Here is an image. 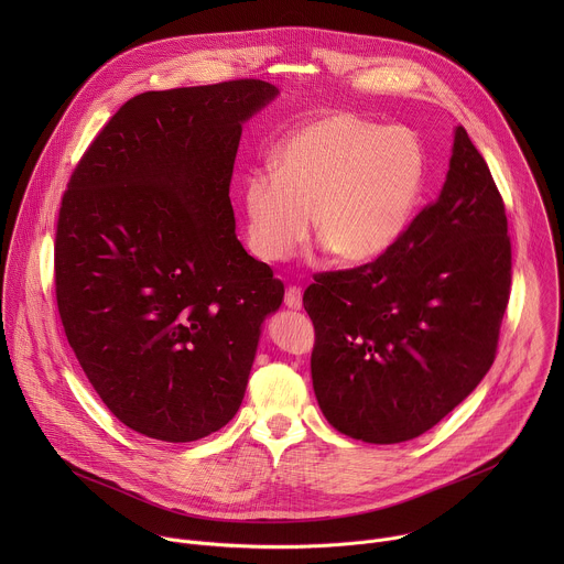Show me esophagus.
Masks as SVG:
<instances>
[{"label": "esophagus", "instance_id": "34e87169", "mask_svg": "<svg viewBox=\"0 0 564 564\" xmlns=\"http://www.w3.org/2000/svg\"><path fill=\"white\" fill-rule=\"evenodd\" d=\"M283 303H285L290 310H301V305H303V292H301V288L290 285V288L285 290Z\"/></svg>", "mask_w": 564, "mask_h": 564}]
</instances>
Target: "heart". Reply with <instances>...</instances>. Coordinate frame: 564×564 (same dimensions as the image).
<instances>
[{"instance_id": "b5f03b06", "label": "heart", "mask_w": 564, "mask_h": 564, "mask_svg": "<svg viewBox=\"0 0 564 564\" xmlns=\"http://www.w3.org/2000/svg\"><path fill=\"white\" fill-rule=\"evenodd\" d=\"M424 185L426 151L411 129L355 113L314 118L279 149L274 172L246 181L250 248L283 261L305 243L314 216L339 261H375L409 229Z\"/></svg>"}]
</instances>
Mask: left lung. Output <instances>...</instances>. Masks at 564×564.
<instances>
[{
    "label": "left lung",
    "mask_w": 564,
    "mask_h": 564,
    "mask_svg": "<svg viewBox=\"0 0 564 564\" xmlns=\"http://www.w3.org/2000/svg\"><path fill=\"white\" fill-rule=\"evenodd\" d=\"M507 229L487 160L457 127L444 189L404 236L372 263L314 274L312 386L337 431L420 437L489 372L511 294Z\"/></svg>",
    "instance_id": "left-lung-1"
}]
</instances>
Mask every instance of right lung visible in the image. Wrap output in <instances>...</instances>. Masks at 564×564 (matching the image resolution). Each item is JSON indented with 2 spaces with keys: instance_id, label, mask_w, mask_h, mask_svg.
Here are the masks:
<instances>
[{
  "instance_id": "right-lung-1",
  "label": "right lung",
  "mask_w": 564,
  "mask_h": 564,
  "mask_svg": "<svg viewBox=\"0 0 564 564\" xmlns=\"http://www.w3.org/2000/svg\"><path fill=\"white\" fill-rule=\"evenodd\" d=\"M263 79L127 100L75 165L55 229L68 346L131 431L194 442L243 401L283 283L234 234L229 183Z\"/></svg>"
}]
</instances>
